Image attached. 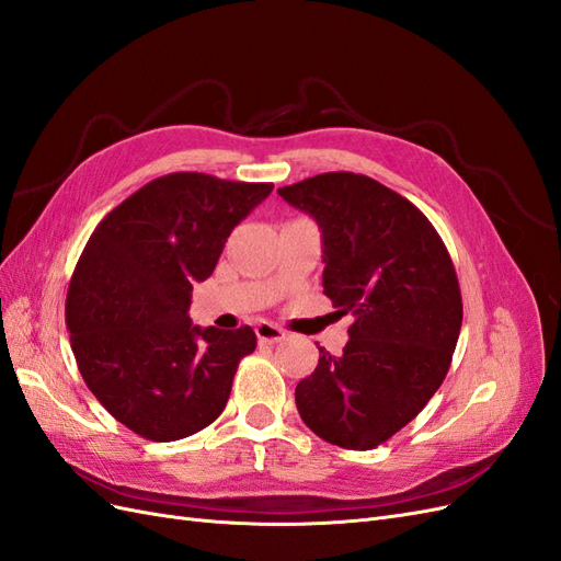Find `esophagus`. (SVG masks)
Here are the masks:
<instances>
[{
  "label": "esophagus",
  "instance_id": "1",
  "mask_svg": "<svg viewBox=\"0 0 561 561\" xmlns=\"http://www.w3.org/2000/svg\"><path fill=\"white\" fill-rule=\"evenodd\" d=\"M254 334H257V339H260L262 344H278V342H283V339L287 336L280 328L271 325V322H260V325L254 328Z\"/></svg>",
  "mask_w": 561,
  "mask_h": 561
}]
</instances>
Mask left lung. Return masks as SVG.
<instances>
[{"label":"left lung","mask_w":561,"mask_h":561,"mask_svg":"<svg viewBox=\"0 0 561 561\" xmlns=\"http://www.w3.org/2000/svg\"><path fill=\"white\" fill-rule=\"evenodd\" d=\"M278 194L322 233V287L353 316L342 355L320 348L295 388L301 421L330 445L375 449L445 381L463 320L449 252L410 201L355 173H322Z\"/></svg>","instance_id":"obj_1"}]
</instances>
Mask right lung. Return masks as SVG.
<instances>
[{
    "instance_id": "obj_1",
    "label": "right lung",
    "mask_w": 561,
    "mask_h": 561,
    "mask_svg": "<svg viewBox=\"0 0 561 561\" xmlns=\"http://www.w3.org/2000/svg\"><path fill=\"white\" fill-rule=\"evenodd\" d=\"M268 182L206 173L151 180L95 227L67 290V330L83 381L126 428L154 443L222 414L252 328L192 325V287L210 278L233 227Z\"/></svg>"
}]
</instances>
